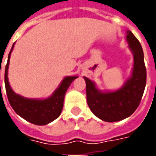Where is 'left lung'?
Here are the masks:
<instances>
[{"instance_id": "1", "label": "left lung", "mask_w": 156, "mask_h": 156, "mask_svg": "<svg viewBox=\"0 0 156 156\" xmlns=\"http://www.w3.org/2000/svg\"><path fill=\"white\" fill-rule=\"evenodd\" d=\"M126 41L133 54L134 64L130 77L117 90L102 91L94 82L83 77L86 82L87 102L90 110L105 122H117L129 117L140 103L146 84L144 52L140 41L128 30Z\"/></svg>"}]
</instances>
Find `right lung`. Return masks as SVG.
Here are the masks:
<instances>
[{
    "instance_id": "obj_1",
    "label": "right lung",
    "mask_w": 156,
    "mask_h": 156,
    "mask_svg": "<svg viewBox=\"0 0 156 156\" xmlns=\"http://www.w3.org/2000/svg\"><path fill=\"white\" fill-rule=\"evenodd\" d=\"M14 48L12 46L8 55L7 63L5 69V85L9 103L14 111L22 118L30 123L37 125H46L55 120L61 115L63 108L65 94L71 85L72 82L78 76L65 77L57 89L51 96L46 98H28L16 94L10 86L8 80V68L10 58ZM1 73V72H0Z\"/></svg>"
}]
</instances>
